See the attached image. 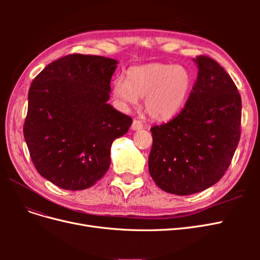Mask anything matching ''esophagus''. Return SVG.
I'll return each instance as SVG.
<instances>
[{
    "instance_id": "esophagus-1",
    "label": "esophagus",
    "mask_w": 260,
    "mask_h": 260,
    "mask_svg": "<svg viewBox=\"0 0 260 260\" xmlns=\"http://www.w3.org/2000/svg\"><path fill=\"white\" fill-rule=\"evenodd\" d=\"M142 128H143V124H142V122H141L140 120L135 119V120L132 121V124H131V129L132 130L138 131V130H141Z\"/></svg>"
}]
</instances>
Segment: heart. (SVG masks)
<instances>
[{"label":"heart","instance_id":"heart-1","mask_svg":"<svg viewBox=\"0 0 260 260\" xmlns=\"http://www.w3.org/2000/svg\"><path fill=\"white\" fill-rule=\"evenodd\" d=\"M192 84L193 76L186 67L153 62L130 68L128 78H116L113 95L124 108L145 99L144 107L149 117L166 121L183 108Z\"/></svg>","mask_w":260,"mask_h":260}]
</instances>
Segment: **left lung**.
<instances>
[{"mask_svg": "<svg viewBox=\"0 0 260 260\" xmlns=\"http://www.w3.org/2000/svg\"><path fill=\"white\" fill-rule=\"evenodd\" d=\"M193 60L199 74L184 108L151 129L149 175L162 191L176 195L199 193L217 183L241 138L237 85L216 60L203 55Z\"/></svg>", "mask_w": 260, "mask_h": 260, "instance_id": "obj_1", "label": "left lung"}]
</instances>
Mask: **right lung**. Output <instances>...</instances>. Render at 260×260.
Instances as JSON below:
<instances>
[{
    "instance_id": "right-lung-1",
    "label": "right lung",
    "mask_w": 260,
    "mask_h": 260,
    "mask_svg": "<svg viewBox=\"0 0 260 260\" xmlns=\"http://www.w3.org/2000/svg\"><path fill=\"white\" fill-rule=\"evenodd\" d=\"M118 61L70 54L39 74L28 93L23 137L43 178L64 190L95 184L111 165L114 140L132 118L107 103Z\"/></svg>"
}]
</instances>
